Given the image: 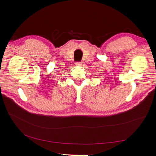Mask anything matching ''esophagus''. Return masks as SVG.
<instances>
[{
  "mask_svg": "<svg viewBox=\"0 0 156 156\" xmlns=\"http://www.w3.org/2000/svg\"><path fill=\"white\" fill-rule=\"evenodd\" d=\"M75 64H76V66H82V62H76V63H75Z\"/></svg>",
  "mask_w": 156,
  "mask_h": 156,
  "instance_id": "34e87169",
  "label": "esophagus"
}]
</instances>
